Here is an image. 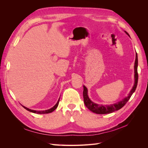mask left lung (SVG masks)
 <instances>
[{
  "label": "left lung",
  "instance_id": "left-lung-1",
  "mask_svg": "<svg viewBox=\"0 0 148 148\" xmlns=\"http://www.w3.org/2000/svg\"><path fill=\"white\" fill-rule=\"evenodd\" d=\"M125 32L129 36L128 33L127 32V31H125ZM134 69H135V83H134V85L132 89H131V91H130L128 96L125 97L122 100H121L120 101L117 102V103H115V104H113L104 106L102 104L101 105L97 104L95 102H93L88 97V89L86 88V86H83V94L84 102L87 108L89 110L92 112L97 114H110L116 110H118L121 108H122V107L125 105V104L128 102V101L130 99V98L131 97L133 93L135 91L136 86H137L138 75V55L136 52V59L135 62V66H134Z\"/></svg>",
  "mask_w": 148,
  "mask_h": 148
}]
</instances>
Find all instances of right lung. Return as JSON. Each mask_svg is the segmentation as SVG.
Here are the masks:
<instances>
[{
    "label": "right lung",
    "mask_w": 148,
    "mask_h": 148,
    "mask_svg": "<svg viewBox=\"0 0 148 148\" xmlns=\"http://www.w3.org/2000/svg\"><path fill=\"white\" fill-rule=\"evenodd\" d=\"M59 100H60V98L59 99V100H58L57 102L56 103V104L54 106H53V107H52V108L49 109H48V110H40V111H39V110H31V109H28V108H27V107H25V106H23L25 109H26L27 110L31 112H33V113H36V114H49V113L52 112H53V110H55L57 109V107L58 105H59Z\"/></svg>",
    "instance_id": "obj_1"
}]
</instances>
